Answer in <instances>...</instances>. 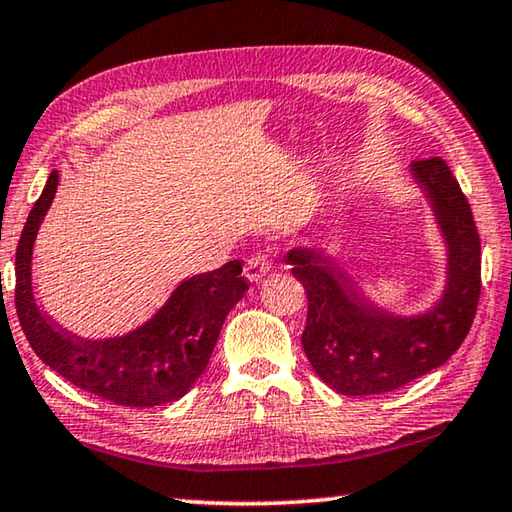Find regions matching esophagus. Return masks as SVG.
<instances>
[{"label": "esophagus", "mask_w": 512, "mask_h": 512, "mask_svg": "<svg viewBox=\"0 0 512 512\" xmlns=\"http://www.w3.org/2000/svg\"><path fill=\"white\" fill-rule=\"evenodd\" d=\"M271 268H273L271 255L264 253V250H259V253L250 255V257L246 259L244 273H246V277H248V282H259L268 271H271Z\"/></svg>", "instance_id": "34e87169"}]
</instances>
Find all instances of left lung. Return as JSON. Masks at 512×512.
<instances>
[{"instance_id":"8db88e82","label":"left lung","mask_w":512,"mask_h":512,"mask_svg":"<svg viewBox=\"0 0 512 512\" xmlns=\"http://www.w3.org/2000/svg\"><path fill=\"white\" fill-rule=\"evenodd\" d=\"M413 178L431 201L447 244V284L436 307L395 316L363 300L323 255L296 248L291 273L307 291L302 348L316 375L341 395H379L443 366L461 348L481 296V239L458 180L443 158L415 160Z\"/></svg>"}]
</instances>
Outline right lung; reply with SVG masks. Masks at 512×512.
<instances>
[{
	"mask_svg": "<svg viewBox=\"0 0 512 512\" xmlns=\"http://www.w3.org/2000/svg\"><path fill=\"white\" fill-rule=\"evenodd\" d=\"M56 187L58 171H51L15 253V309L33 352L74 386L112 404L149 409L180 400L203 375L225 316L248 291L244 262L232 259L216 271L187 277L167 305L133 332L81 339L42 314L31 287L33 241Z\"/></svg>",
	"mask_w": 512,
	"mask_h": 512,
	"instance_id": "obj_1",
	"label": "right lung"
}]
</instances>
